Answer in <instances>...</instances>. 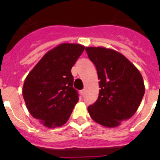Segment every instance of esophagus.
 <instances>
[{
    "mask_svg": "<svg viewBox=\"0 0 160 160\" xmlns=\"http://www.w3.org/2000/svg\"><path fill=\"white\" fill-rule=\"evenodd\" d=\"M85 94H86V90H85V89H83V90H81V94L82 96H84Z\"/></svg>",
    "mask_w": 160,
    "mask_h": 160,
    "instance_id": "1",
    "label": "esophagus"
}]
</instances>
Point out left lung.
<instances>
[{"instance_id": "obj_1", "label": "left lung", "mask_w": 160, "mask_h": 160, "mask_svg": "<svg viewBox=\"0 0 160 160\" xmlns=\"http://www.w3.org/2000/svg\"><path fill=\"white\" fill-rule=\"evenodd\" d=\"M86 51L100 79L98 99L88 107L90 117L104 127H117L131 118L140 105L145 92L142 75L127 58L113 49L87 47Z\"/></svg>"}]
</instances>
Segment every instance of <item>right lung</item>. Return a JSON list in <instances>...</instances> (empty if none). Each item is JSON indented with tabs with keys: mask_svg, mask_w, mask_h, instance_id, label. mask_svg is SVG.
Instances as JSON below:
<instances>
[{
	"mask_svg": "<svg viewBox=\"0 0 160 160\" xmlns=\"http://www.w3.org/2000/svg\"><path fill=\"white\" fill-rule=\"evenodd\" d=\"M84 49L79 44H61L45 54L25 78L22 94L28 111L47 128L66 123L78 101L71 68Z\"/></svg>",
	"mask_w": 160,
	"mask_h": 160,
	"instance_id": "1",
	"label": "right lung"
}]
</instances>
